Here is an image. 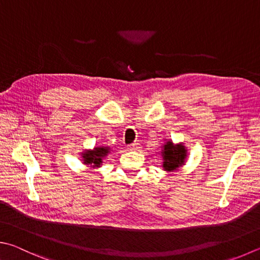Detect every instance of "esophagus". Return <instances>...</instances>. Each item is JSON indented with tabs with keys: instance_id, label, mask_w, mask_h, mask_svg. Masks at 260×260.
Instances as JSON below:
<instances>
[{
	"instance_id": "esophagus-1",
	"label": "esophagus",
	"mask_w": 260,
	"mask_h": 260,
	"mask_svg": "<svg viewBox=\"0 0 260 260\" xmlns=\"http://www.w3.org/2000/svg\"><path fill=\"white\" fill-rule=\"evenodd\" d=\"M140 148L141 146L138 143H132L129 145H127V149H128V151H138Z\"/></svg>"
}]
</instances>
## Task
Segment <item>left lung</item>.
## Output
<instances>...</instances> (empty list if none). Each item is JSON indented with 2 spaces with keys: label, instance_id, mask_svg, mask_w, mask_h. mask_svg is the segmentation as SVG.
<instances>
[{
  "label": "left lung",
  "instance_id": "obj_1",
  "mask_svg": "<svg viewBox=\"0 0 260 260\" xmlns=\"http://www.w3.org/2000/svg\"><path fill=\"white\" fill-rule=\"evenodd\" d=\"M166 142L161 146L162 157V169L168 173L178 171L179 168L185 165L187 158V149L184 143L175 144L172 140H165Z\"/></svg>",
  "mask_w": 260,
  "mask_h": 260
}]
</instances>
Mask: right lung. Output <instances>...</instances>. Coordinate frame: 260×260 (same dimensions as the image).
Returning a JSON list of instances; mask_svg holds the SVG:
<instances>
[{
	"instance_id": "add662e5",
	"label": "right lung",
	"mask_w": 260,
	"mask_h": 260,
	"mask_svg": "<svg viewBox=\"0 0 260 260\" xmlns=\"http://www.w3.org/2000/svg\"><path fill=\"white\" fill-rule=\"evenodd\" d=\"M110 151L111 148L108 145H98L94 146L93 149H85L83 152H81L82 161L85 166L89 168H100L103 164V160L110 153Z\"/></svg>"
}]
</instances>
